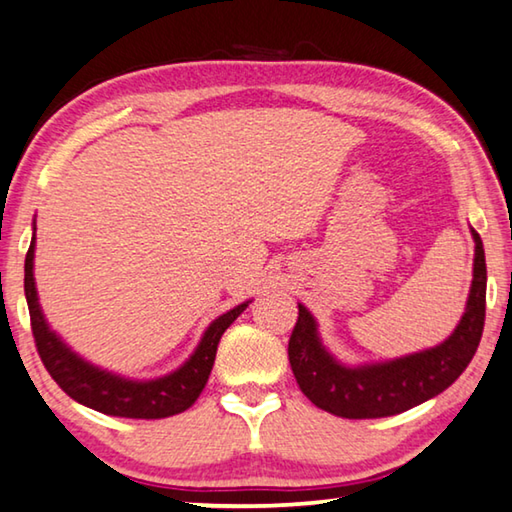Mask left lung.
<instances>
[{"instance_id": "1", "label": "left lung", "mask_w": 512, "mask_h": 512, "mask_svg": "<svg viewBox=\"0 0 512 512\" xmlns=\"http://www.w3.org/2000/svg\"><path fill=\"white\" fill-rule=\"evenodd\" d=\"M472 236L476 242L474 281L465 315L440 347L392 363L349 370L326 354L317 338L315 320L304 306H299L297 324L288 340V358L301 392L317 408L347 420L397 415L440 395L465 372L483 335L488 283L481 236L474 229Z\"/></svg>"}]
</instances>
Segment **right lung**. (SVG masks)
Masks as SVG:
<instances>
[{"label":"right lung","instance_id":"1","mask_svg":"<svg viewBox=\"0 0 512 512\" xmlns=\"http://www.w3.org/2000/svg\"><path fill=\"white\" fill-rule=\"evenodd\" d=\"M33 245H36V238L31 240L27 258H24V295L29 304L33 340H36L38 356L43 360L45 370L67 397L104 415L136 417V420H161V417L183 413L195 404L213 370L217 342L231 322L245 311L247 304H240L233 311L217 317L181 370L156 381H127L88 365L49 331L45 317L40 313L36 283H33Z\"/></svg>","mask_w":512,"mask_h":512}]
</instances>
